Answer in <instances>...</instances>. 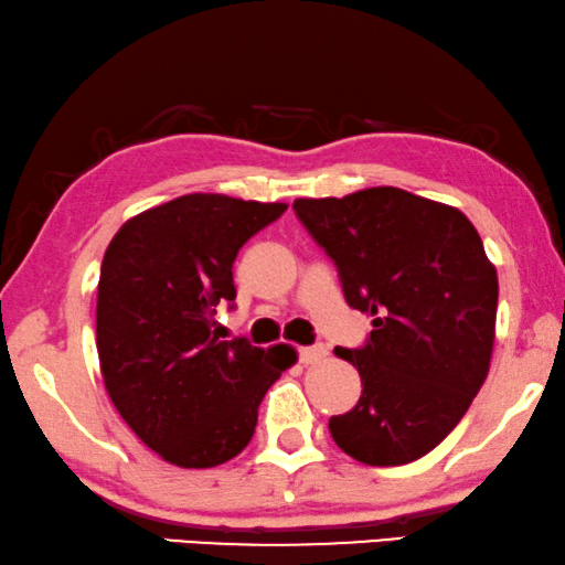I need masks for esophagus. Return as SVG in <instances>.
<instances>
[{
	"mask_svg": "<svg viewBox=\"0 0 565 565\" xmlns=\"http://www.w3.org/2000/svg\"><path fill=\"white\" fill-rule=\"evenodd\" d=\"M330 355V350L324 348V344H309V348H299V360L305 365H317L322 363V360Z\"/></svg>",
	"mask_w": 565,
	"mask_h": 565,
	"instance_id": "34e87169",
	"label": "esophagus"
}]
</instances>
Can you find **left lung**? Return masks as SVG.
<instances>
[{
  "mask_svg": "<svg viewBox=\"0 0 565 565\" xmlns=\"http://www.w3.org/2000/svg\"><path fill=\"white\" fill-rule=\"evenodd\" d=\"M340 271L344 299L373 317L365 348H334L358 367V406L330 418L334 444L370 467L439 446L490 373L498 271L461 210L398 188L294 200Z\"/></svg>",
  "mask_w": 565,
  "mask_h": 565,
  "instance_id": "1",
  "label": "left lung"
}]
</instances>
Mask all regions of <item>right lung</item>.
<instances>
[{"instance_id":"1","label":"right lung","mask_w":565,"mask_h":565,"mask_svg":"<svg viewBox=\"0 0 565 565\" xmlns=\"http://www.w3.org/2000/svg\"><path fill=\"white\" fill-rule=\"evenodd\" d=\"M286 210L192 192L126 221L108 243L96 301V348L108 398L164 461L207 469L246 449L258 406L286 367L289 344L254 348L213 334L235 299L233 260Z\"/></svg>"}]
</instances>
